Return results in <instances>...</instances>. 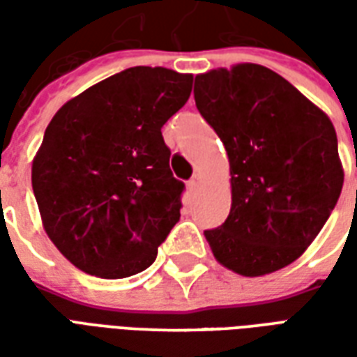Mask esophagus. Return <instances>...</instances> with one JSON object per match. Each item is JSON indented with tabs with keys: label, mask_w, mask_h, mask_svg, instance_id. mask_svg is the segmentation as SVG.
Segmentation results:
<instances>
[{
	"label": "esophagus",
	"mask_w": 357,
	"mask_h": 357,
	"mask_svg": "<svg viewBox=\"0 0 357 357\" xmlns=\"http://www.w3.org/2000/svg\"><path fill=\"white\" fill-rule=\"evenodd\" d=\"M201 183H202L201 174L197 172V174H193V178H191V179H189V181H187V187H189L191 191H195V189H199V187H201Z\"/></svg>",
	"instance_id": "esophagus-1"
}]
</instances>
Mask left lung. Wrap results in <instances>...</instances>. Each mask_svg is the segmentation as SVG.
Returning <instances> with one entry per match:
<instances>
[{"mask_svg": "<svg viewBox=\"0 0 357 357\" xmlns=\"http://www.w3.org/2000/svg\"><path fill=\"white\" fill-rule=\"evenodd\" d=\"M193 93L231 168L229 216L204 231L216 260L245 277L289 266L342 191L333 122L283 76L252 63L199 74Z\"/></svg>", "mask_w": 357, "mask_h": 357, "instance_id": "obj_1", "label": "left lung"}]
</instances>
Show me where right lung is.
Listing matches in <instances>:
<instances>
[{
    "mask_svg": "<svg viewBox=\"0 0 357 357\" xmlns=\"http://www.w3.org/2000/svg\"><path fill=\"white\" fill-rule=\"evenodd\" d=\"M191 74L132 66L65 102L32 164L43 227L89 275L122 279L155 262L179 222L183 181L162 126L189 99Z\"/></svg>",
    "mask_w": 357,
    "mask_h": 357,
    "instance_id": "right-lung-1",
    "label": "right lung"
}]
</instances>
